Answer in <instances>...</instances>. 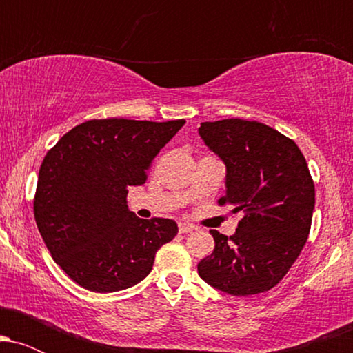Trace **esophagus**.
<instances>
[{
    "label": "esophagus",
    "instance_id": "esophagus-1",
    "mask_svg": "<svg viewBox=\"0 0 353 353\" xmlns=\"http://www.w3.org/2000/svg\"><path fill=\"white\" fill-rule=\"evenodd\" d=\"M194 230V225L190 224H185V222H179V232L181 234H188V232H192Z\"/></svg>",
    "mask_w": 353,
    "mask_h": 353
}]
</instances>
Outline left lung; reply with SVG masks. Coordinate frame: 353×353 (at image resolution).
Here are the masks:
<instances>
[{
	"instance_id": "1",
	"label": "left lung",
	"mask_w": 353,
	"mask_h": 353,
	"mask_svg": "<svg viewBox=\"0 0 353 353\" xmlns=\"http://www.w3.org/2000/svg\"><path fill=\"white\" fill-rule=\"evenodd\" d=\"M199 134L224 161L225 196L241 214L234 236L210 230L214 252L197 264L209 285L230 295L267 292L297 261L310 232L314 181L299 145L257 121L202 123Z\"/></svg>"
}]
</instances>
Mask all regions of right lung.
Here are the masks:
<instances>
[{"instance_id":"1","label":"right lung","mask_w":353,"mask_h":353,"mask_svg":"<svg viewBox=\"0 0 353 353\" xmlns=\"http://www.w3.org/2000/svg\"><path fill=\"white\" fill-rule=\"evenodd\" d=\"M184 119H91L44 156L34 219L54 262L91 292H117L151 272L161 245L177 234L171 219L136 217L128 189L141 185L157 152Z\"/></svg>"}]
</instances>
